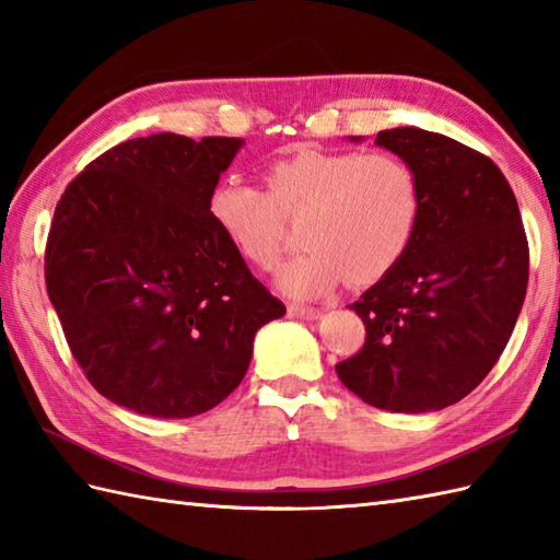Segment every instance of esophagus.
<instances>
[{
	"label": "esophagus",
	"mask_w": 560,
	"mask_h": 560,
	"mask_svg": "<svg viewBox=\"0 0 560 560\" xmlns=\"http://www.w3.org/2000/svg\"><path fill=\"white\" fill-rule=\"evenodd\" d=\"M289 315L301 317V319H317L323 315V311H319V307H307V305H289Z\"/></svg>",
	"instance_id": "34e87169"
}]
</instances>
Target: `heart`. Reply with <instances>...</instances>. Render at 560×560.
Here are the masks:
<instances>
[{"label":"heart","mask_w":560,"mask_h":560,"mask_svg":"<svg viewBox=\"0 0 560 560\" xmlns=\"http://www.w3.org/2000/svg\"><path fill=\"white\" fill-rule=\"evenodd\" d=\"M265 185L221 180L207 213L237 257L271 269L287 241V217L305 213L303 255L277 283L293 299H319L343 279L371 287L395 271L416 241L423 192L413 168L392 153L301 149L271 161Z\"/></svg>","instance_id":"obj_1"}]
</instances>
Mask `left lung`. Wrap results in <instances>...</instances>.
Segmentation results:
<instances>
[{"instance_id": "8db88e82", "label": "left lung", "mask_w": 560, "mask_h": 560, "mask_svg": "<svg viewBox=\"0 0 560 560\" xmlns=\"http://www.w3.org/2000/svg\"><path fill=\"white\" fill-rule=\"evenodd\" d=\"M375 144L411 165L423 213L401 265L349 305L365 343L337 375L371 407L440 411L491 373L513 335L529 279L525 225L483 153L419 127L385 129Z\"/></svg>"}]
</instances>
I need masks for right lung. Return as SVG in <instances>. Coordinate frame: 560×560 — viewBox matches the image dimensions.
<instances>
[{"label":"right lung","instance_id":"right-lung-1","mask_svg":"<svg viewBox=\"0 0 560 560\" xmlns=\"http://www.w3.org/2000/svg\"><path fill=\"white\" fill-rule=\"evenodd\" d=\"M243 139L161 132L91 161L55 207L45 283L105 399L189 419L241 385L259 327L287 307L207 213Z\"/></svg>","mask_w":560,"mask_h":560}]
</instances>
